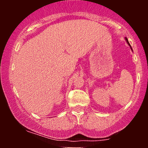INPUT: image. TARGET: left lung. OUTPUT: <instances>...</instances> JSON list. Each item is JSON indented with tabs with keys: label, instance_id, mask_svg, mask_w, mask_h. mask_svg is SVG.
<instances>
[{
	"label": "left lung",
	"instance_id": "1",
	"mask_svg": "<svg viewBox=\"0 0 148 148\" xmlns=\"http://www.w3.org/2000/svg\"><path fill=\"white\" fill-rule=\"evenodd\" d=\"M125 40H126V41H127V44H128L130 46V47H131V49H132V47H131V45H130V42H129V41H128V40H127V37H125Z\"/></svg>",
	"mask_w": 148,
	"mask_h": 148
}]
</instances>
